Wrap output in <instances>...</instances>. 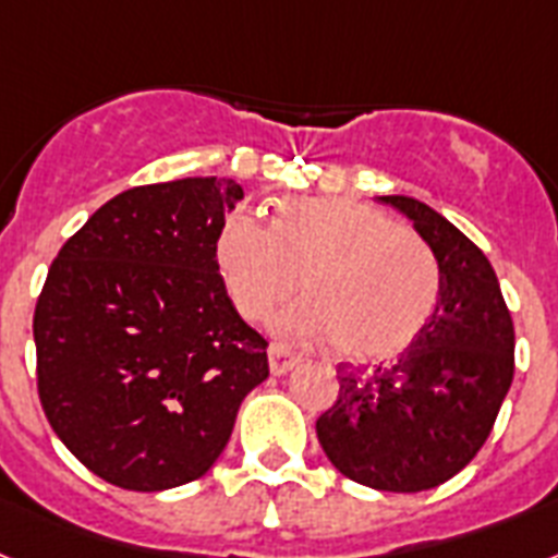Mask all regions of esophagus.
<instances>
[{
  "instance_id": "1",
  "label": "esophagus",
  "mask_w": 558,
  "mask_h": 558,
  "mask_svg": "<svg viewBox=\"0 0 558 558\" xmlns=\"http://www.w3.org/2000/svg\"><path fill=\"white\" fill-rule=\"evenodd\" d=\"M268 362H270V373L274 376H284L288 371L299 365V356L290 348H282V344H274L268 351Z\"/></svg>"
}]
</instances>
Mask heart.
Returning <instances> with one entry per match:
<instances>
[{
  "instance_id": "obj_1",
  "label": "heart",
  "mask_w": 558,
  "mask_h": 558,
  "mask_svg": "<svg viewBox=\"0 0 558 558\" xmlns=\"http://www.w3.org/2000/svg\"><path fill=\"white\" fill-rule=\"evenodd\" d=\"M216 270L245 319H276L296 342H333L351 362H385L422 333L439 299V265L425 239L353 199H290L274 225L239 210L216 233Z\"/></svg>"
}]
</instances>
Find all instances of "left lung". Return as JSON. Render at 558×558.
Masks as SVG:
<instances>
[{
    "mask_svg": "<svg viewBox=\"0 0 558 558\" xmlns=\"http://www.w3.org/2000/svg\"><path fill=\"white\" fill-rule=\"evenodd\" d=\"M413 222L439 265L434 316L393 365H339V396L316 418L333 468L359 485L418 494L448 482L494 430L513 381V319L490 262L411 196H379Z\"/></svg>",
    "mask_w": 558,
    "mask_h": 558,
    "instance_id": "obj_1",
    "label": "left lung"
}]
</instances>
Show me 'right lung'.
<instances>
[{
    "label": "right lung",
    "instance_id": "1",
    "mask_svg": "<svg viewBox=\"0 0 558 558\" xmlns=\"http://www.w3.org/2000/svg\"><path fill=\"white\" fill-rule=\"evenodd\" d=\"M233 179L142 185L62 245L34 313L36 388L53 434L110 485L156 494L205 476L268 342L216 270Z\"/></svg>",
    "mask_w": 558,
    "mask_h": 558
}]
</instances>
